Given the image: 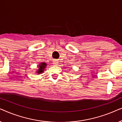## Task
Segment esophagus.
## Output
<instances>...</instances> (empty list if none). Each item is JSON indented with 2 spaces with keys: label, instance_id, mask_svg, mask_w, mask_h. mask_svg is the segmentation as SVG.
<instances>
[{
  "label": "esophagus",
  "instance_id": "34e87169",
  "mask_svg": "<svg viewBox=\"0 0 122 122\" xmlns=\"http://www.w3.org/2000/svg\"><path fill=\"white\" fill-rule=\"evenodd\" d=\"M53 64H56V65H58V61H57V60H56V59H55V60H54V61H53Z\"/></svg>",
  "mask_w": 122,
  "mask_h": 122
}]
</instances>
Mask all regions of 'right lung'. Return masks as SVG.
Here are the masks:
<instances>
[{
  "label": "right lung",
  "mask_w": 122,
  "mask_h": 122,
  "mask_svg": "<svg viewBox=\"0 0 122 122\" xmlns=\"http://www.w3.org/2000/svg\"><path fill=\"white\" fill-rule=\"evenodd\" d=\"M46 63H41L40 64V65H39V68L37 71V73H38V74H41V73L43 72V71H44V69L46 68Z\"/></svg>",
  "instance_id": "obj_1"
}]
</instances>
